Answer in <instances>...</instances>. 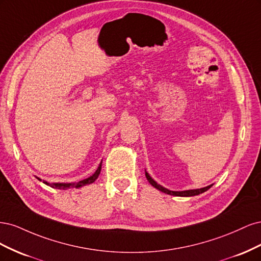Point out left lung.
<instances>
[{
	"label": "left lung",
	"instance_id": "1",
	"mask_svg": "<svg viewBox=\"0 0 261 261\" xmlns=\"http://www.w3.org/2000/svg\"><path fill=\"white\" fill-rule=\"evenodd\" d=\"M146 177L150 184H151L153 187H155L156 189H159V191H161L162 193H165L168 195H173V196H178V197H192V196L199 195V194H202L206 191H208V189L212 186V185H209L207 187H202V188H198V189H189V191H183V192H173V191H169L168 188H164L163 186L158 184L156 181L153 180V178L150 176L147 172H146Z\"/></svg>",
	"mask_w": 261,
	"mask_h": 261
}]
</instances>
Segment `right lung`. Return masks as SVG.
<instances>
[{
	"label": "right lung",
	"mask_w": 261,
	"mask_h": 261,
	"mask_svg": "<svg viewBox=\"0 0 261 261\" xmlns=\"http://www.w3.org/2000/svg\"><path fill=\"white\" fill-rule=\"evenodd\" d=\"M101 167H102V162L99 164V167H98L97 171L94 172L91 176H89L88 178H85V179H83V180L77 181V183H53V184H50V183H48V181H45V180H43V183L46 184V185L51 186V187H53V188H58V189H68V188H73V187L80 188V187H83V186H85V185H89V184L93 183V181L98 178V176H99V174H100ZM37 178H38L39 180H41L39 177H37Z\"/></svg>",
	"instance_id": "obj_1"
}]
</instances>
